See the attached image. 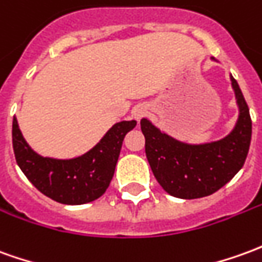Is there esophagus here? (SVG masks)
<instances>
[{"instance_id": "34e87169", "label": "esophagus", "mask_w": 262, "mask_h": 262, "mask_svg": "<svg viewBox=\"0 0 262 262\" xmlns=\"http://www.w3.org/2000/svg\"><path fill=\"white\" fill-rule=\"evenodd\" d=\"M146 113H147V107L144 105H137L133 107V111H132V115H133V118L137 119V120H140V119L146 116Z\"/></svg>"}]
</instances>
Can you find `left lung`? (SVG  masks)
<instances>
[{
  "instance_id": "obj_1",
  "label": "left lung",
  "mask_w": 262,
  "mask_h": 262,
  "mask_svg": "<svg viewBox=\"0 0 262 262\" xmlns=\"http://www.w3.org/2000/svg\"><path fill=\"white\" fill-rule=\"evenodd\" d=\"M231 86L238 105V120L224 139L204 144H187L163 133L147 119L140 120L146 157L159 184L177 199H200L215 193L244 166L252 123L237 80Z\"/></svg>"
}]
</instances>
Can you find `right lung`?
Wrapping results in <instances>:
<instances>
[{"label": "right lung", "mask_w": 262, "mask_h": 262, "mask_svg": "<svg viewBox=\"0 0 262 262\" xmlns=\"http://www.w3.org/2000/svg\"><path fill=\"white\" fill-rule=\"evenodd\" d=\"M136 120H123L113 125L100 142L88 153L75 159L59 160L42 157L31 149L12 120V147L15 160L42 194L62 204H85L99 199L109 187L126 133Z\"/></svg>", "instance_id": "right-lung-1"}]
</instances>
